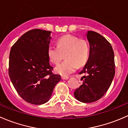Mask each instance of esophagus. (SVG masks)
<instances>
[{
	"label": "esophagus",
	"instance_id": "1",
	"mask_svg": "<svg viewBox=\"0 0 128 128\" xmlns=\"http://www.w3.org/2000/svg\"><path fill=\"white\" fill-rule=\"evenodd\" d=\"M68 78H69V77H68V76H62V80H68Z\"/></svg>",
	"mask_w": 128,
	"mask_h": 128
}]
</instances>
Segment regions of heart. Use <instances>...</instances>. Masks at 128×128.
<instances>
[{"label": "heart", "instance_id": "b5f03b06", "mask_svg": "<svg viewBox=\"0 0 128 128\" xmlns=\"http://www.w3.org/2000/svg\"><path fill=\"white\" fill-rule=\"evenodd\" d=\"M57 47L50 46L47 55L52 64H58L65 56L66 60L55 68V72L63 76H68L76 70L77 66L81 67L89 59L90 47L86 40L80 39L76 36L65 35L56 42Z\"/></svg>", "mask_w": 128, "mask_h": 128}]
</instances>
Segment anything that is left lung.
<instances>
[{"label":"left lung","instance_id":"obj_1","mask_svg":"<svg viewBox=\"0 0 128 128\" xmlns=\"http://www.w3.org/2000/svg\"><path fill=\"white\" fill-rule=\"evenodd\" d=\"M87 38L90 45L89 59L80 74L83 83L76 89L74 96L84 103L96 102L106 93L115 73L114 52L110 43L102 35L89 31Z\"/></svg>","mask_w":128,"mask_h":128}]
</instances>
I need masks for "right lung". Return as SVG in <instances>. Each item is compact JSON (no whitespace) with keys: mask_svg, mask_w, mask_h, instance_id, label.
Here are the masks:
<instances>
[{"mask_svg":"<svg viewBox=\"0 0 128 128\" xmlns=\"http://www.w3.org/2000/svg\"><path fill=\"white\" fill-rule=\"evenodd\" d=\"M51 31L39 29L23 34L12 47L8 74L21 97L28 103L41 105L48 101L61 80L52 73L47 55Z\"/></svg>","mask_w":128,"mask_h":128,"instance_id":"1","label":"right lung"}]
</instances>
